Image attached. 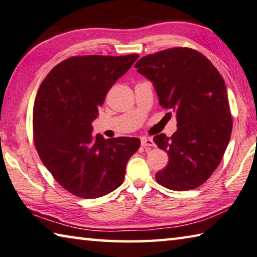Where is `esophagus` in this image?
<instances>
[{"label":"esophagus","instance_id":"obj_1","mask_svg":"<svg viewBox=\"0 0 257 257\" xmlns=\"http://www.w3.org/2000/svg\"><path fill=\"white\" fill-rule=\"evenodd\" d=\"M141 146L144 147V148H151V147H155V144H154L153 139L142 138L141 139Z\"/></svg>","mask_w":257,"mask_h":257}]
</instances>
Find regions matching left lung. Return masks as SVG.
Returning a JSON list of instances; mask_svg holds the SVG:
<instances>
[{
  "instance_id": "obj_1",
  "label": "left lung",
  "mask_w": 257,
  "mask_h": 257,
  "mask_svg": "<svg viewBox=\"0 0 257 257\" xmlns=\"http://www.w3.org/2000/svg\"><path fill=\"white\" fill-rule=\"evenodd\" d=\"M134 67L153 82L159 104L178 121L171 138H154L170 158L157 182L175 191L198 188L216 170L232 131L223 78L204 54L189 48L149 54Z\"/></svg>"
}]
</instances>
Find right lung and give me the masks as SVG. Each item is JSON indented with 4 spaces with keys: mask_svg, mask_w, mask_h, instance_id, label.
I'll list each match as a JSON object with an SVG mask.
<instances>
[{
    "mask_svg": "<svg viewBox=\"0 0 257 257\" xmlns=\"http://www.w3.org/2000/svg\"><path fill=\"white\" fill-rule=\"evenodd\" d=\"M139 54L71 57L42 82L33 109L34 142L44 166L60 186L85 199L99 198L123 183L126 164L140 140L93 136L107 92Z\"/></svg>",
    "mask_w": 257,
    "mask_h": 257,
    "instance_id": "obj_1",
    "label": "right lung"
}]
</instances>
